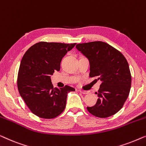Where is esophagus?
Masks as SVG:
<instances>
[{
    "mask_svg": "<svg viewBox=\"0 0 146 146\" xmlns=\"http://www.w3.org/2000/svg\"><path fill=\"white\" fill-rule=\"evenodd\" d=\"M79 92L80 93H81L82 94H89V93L88 91H82V90H79Z\"/></svg>",
    "mask_w": 146,
    "mask_h": 146,
    "instance_id": "1",
    "label": "esophagus"
}]
</instances>
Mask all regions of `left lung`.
<instances>
[{
	"instance_id": "8db88e82",
	"label": "left lung",
	"mask_w": 146,
	"mask_h": 146,
	"mask_svg": "<svg viewBox=\"0 0 146 146\" xmlns=\"http://www.w3.org/2000/svg\"><path fill=\"white\" fill-rule=\"evenodd\" d=\"M76 48L88 59L89 77L102 81L96 94V104L87 107L90 113L98 118H107L122 108L130 91L132 77L124 55L109 44L102 42L79 44Z\"/></svg>"
}]
</instances>
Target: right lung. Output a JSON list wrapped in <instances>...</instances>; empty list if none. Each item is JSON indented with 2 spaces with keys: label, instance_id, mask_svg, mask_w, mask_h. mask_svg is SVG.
<instances>
[{
  "label": "right lung",
  "instance_id": "obj_1",
  "mask_svg": "<svg viewBox=\"0 0 146 146\" xmlns=\"http://www.w3.org/2000/svg\"><path fill=\"white\" fill-rule=\"evenodd\" d=\"M76 44L39 42L28 49L22 57L18 74V89L32 113L50 119L62 113L67 94L75 91L66 85L53 89L51 75L60 69L61 59Z\"/></svg>",
  "mask_w": 146,
  "mask_h": 146
}]
</instances>
